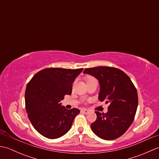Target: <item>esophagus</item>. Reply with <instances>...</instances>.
Returning <instances> with one entry per match:
<instances>
[{
    "label": "esophagus",
    "instance_id": "obj_1",
    "mask_svg": "<svg viewBox=\"0 0 159 159\" xmlns=\"http://www.w3.org/2000/svg\"><path fill=\"white\" fill-rule=\"evenodd\" d=\"M81 112L83 113L87 114V113H89V111L87 110V109H81Z\"/></svg>",
    "mask_w": 159,
    "mask_h": 159
}]
</instances>
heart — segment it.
Listing matches in <instances>:
<instances>
[{"label":"heart","mask_w":159,"mask_h":159,"mask_svg":"<svg viewBox=\"0 0 159 159\" xmlns=\"http://www.w3.org/2000/svg\"><path fill=\"white\" fill-rule=\"evenodd\" d=\"M93 79H94V78H93V77H92V76H87V77H86V78H85V80H86V82L90 81V80H93Z\"/></svg>","instance_id":"heart-1"}]
</instances>
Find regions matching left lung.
<instances>
[{
  "label": "left lung",
  "instance_id": "obj_1",
  "mask_svg": "<svg viewBox=\"0 0 159 159\" xmlns=\"http://www.w3.org/2000/svg\"><path fill=\"white\" fill-rule=\"evenodd\" d=\"M88 74L99 80L98 99L109 103L106 113L96 111V120L91 128L98 137L113 140L125 133L133 123L138 106L137 89L130 79L116 67L100 66L86 68Z\"/></svg>",
  "mask_w": 159,
  "mask_h": 159
}]
</instances>
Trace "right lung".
Here are the masks:
<instances>
[{"label":"right lung","mask_w":159,"mask_h":159,"mask_svg":"<svg viewBox=\"0 0 159 159\" xmlns=\"http://www.w3.org/2000/svg\"><path fill=\"white\" fill-rule=\"evenodd\" d=\"M50 67L36 73L26 85L25 107L33 126L48 139H57L70 129L79 109L61 106L65 95L72 93V83L83 71Z\"/></svg>","instance_id":"obj_1"}]
</instances>
